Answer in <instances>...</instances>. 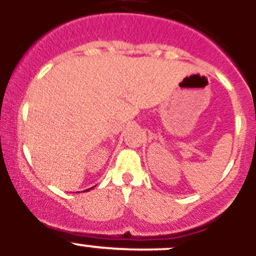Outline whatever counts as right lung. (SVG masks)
<instances>
[{
    "label": "right lung",
    "mask_w": 256,
    "mask_h": 256,
    "mask_svg": "<svg viewBox=\"0 0 256 256\" xmlns=\"http://www.w3.org/2000/svg\"><path fill=\"white\" fill-rule=\"evenodd\" d=\"M86 191H88V190H86Z\"/></svg>",
    "instance_id": "obj_1"
}]
</instances>
